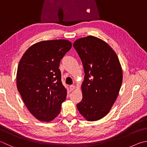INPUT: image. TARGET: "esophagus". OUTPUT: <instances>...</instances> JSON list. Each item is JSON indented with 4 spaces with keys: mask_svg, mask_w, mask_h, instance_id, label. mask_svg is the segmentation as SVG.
<instances>
[{
    "mask_svg": "<svg viewBox=\"0 0 147 147\" xmlns=\"http://www.w3.org/2000/svg\"><path fill=\"white\" fill-rule=\"evenodd\" d=\"M75 89H76V86H75V85H71V86H70V89H71V90H74Z\"/></svg>",
    "mask_w": 147,
    "mask_h": 147,
    "instance_id": "1",
    "label": "esophagus"
}]
</instances>
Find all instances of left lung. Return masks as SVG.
I'll return each instance as SVG.
<instances>
[{"label":"left lung","instance_id":"1","mask_svg":"<svg viewBox=\"0 0 147 147\" xmlns=\"http://www.w3.org/2000/svg\"><path fill=\"white\" fill-rule=\"evenodd\" d=\"M73 46L83 63V98L77 109L87 121H97L111 109L118 97L123 73L118 56L105 41L94 36L77 39Z\"/></svg>","mask_w":147,"mask_h":147}]
</instances>
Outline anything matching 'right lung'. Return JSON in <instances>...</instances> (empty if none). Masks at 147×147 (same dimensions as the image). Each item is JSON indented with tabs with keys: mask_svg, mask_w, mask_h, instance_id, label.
I'll return each mask as SVG.
<instances>
[{
	"mask_svg": "<svg viewBox=\"0 0 147 147\" xmlns=\"http://www.w3.org/2000/svg\"><path fill=\"white\" fill-rule=\"evenodd\" d=\"M71 46L67 40L39 42L29 47L20 60L17 89L26 107L39 121H52L61 111L67 90L59 65Z\"/></svg>",
	"mask_w": 147,
	"mask_h": 147,
	"instance_id": "right-lung-1",
	"label": "right lung"
}]
</instances>
